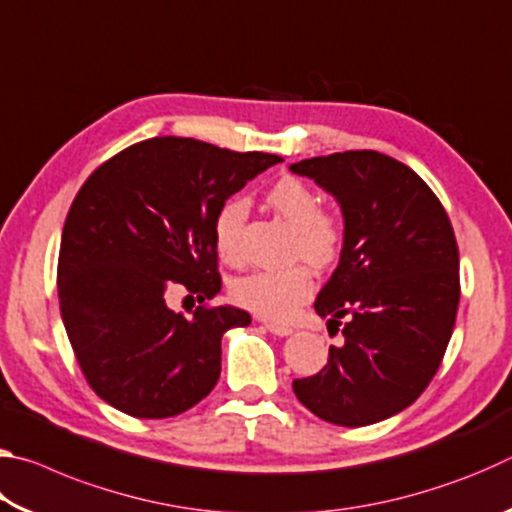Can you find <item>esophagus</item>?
<instances>
[{
	"label": "esophagus",
	"instance_id": "34e87169",
	"mask_svg": "<svg viewBox=\"0 0 512 512\" xmlns=\"http://www.w3.org/2000/svg\"><path fill=\"white\" fill-rule=\"evenodd\" d=\"M264 327L268 329V332L275 334V336H289L293 334V329L289 325H277V323H264Z\"/></svg>",
	"mask_w": 512,
	"mask_h": 512
}]
</instances>
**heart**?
<instances>
[{"label": "heart", "mask_w": 512, "mask_h": 512, "mask_svg": "<svg viewBox=\"0 0 512 512\" xmlns=\"http://www.w3.org/2000/svg\"><path fill=\"white\" fill-rule=\"evenodd\" d=\"M268 207L296 230L291 257L305 259L309 266L327 268L341 255L343 223L336 214L320 210V196L298 178H284L268 192ZM248 216L246 198H230L214 216L216 253L228 264H239L241 235ZM314 291V280L305 264L284 271H255L232 282V300L253 314L268 320H287L307 302Z\"/></svg>", "instance_id": "heart-1"}]
</instances>
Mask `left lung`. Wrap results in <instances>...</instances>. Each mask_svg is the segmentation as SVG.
Returning <instances> with one entry per match:
<instances>
[{"mask_svg":"<svg viewBox=\"0 0 512 512\" xmlns=\"http://www.w3.org/2000/svg\"><path fill=\"white\" fill-rule=\"evenodd\" d=\"M336 198L343 248L314 309L343 325L327 366L293 379L307 409L341 427H366L422 395L452 339L461 282L445 207L406 164L345 151L289 167ZM339 332V329H336Z\"/></svg>","mask_w":512,"mask_h":512,"instance_id":"obj_1","label":"left lung"}]
</instances>
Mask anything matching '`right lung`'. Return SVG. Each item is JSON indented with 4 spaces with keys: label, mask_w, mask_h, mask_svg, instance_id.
<instances>
[{
    "label": "right lung",
    "mask_w": 512,
    "mask_h": 512,
    "mask_svg": "<svg viewBox=\"0 0 512 512\" xmlns=\"http://www.w3.org/2000/svg\"><path fill=\"white\" fill-rule=\"evenodd\" d=\"M271 153H235L192 137L128 146L85 180L65 219L58 255L60 314L85 379L133 418L192 409L221 375V339L250 325L244 309H169L183 284L198 298L221 291L214 216Z\"/></svg>",
    "instance_id": "add662e5"
}]
</instances>
